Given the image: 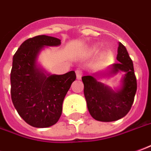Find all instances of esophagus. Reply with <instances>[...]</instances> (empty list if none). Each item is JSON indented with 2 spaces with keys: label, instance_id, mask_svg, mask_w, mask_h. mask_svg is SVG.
Listing matches in <instances>:
<instances>
[{
  "label": "esophagus",
  "instance_id": "34e87169",
  "mask_svg": "<svg viewBox=\"0 0 151 151\" xmlns=\"http://www.w3.org/2000/svg\"><path fill=\"white\" fill-rule=\"evenodd\" d=\"M76 79L80 80L82 77V71L81 70H76Z\"/></svg>",
  "mask_w": 151,
  "mask_h": 151
}]
</instances>
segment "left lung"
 <instances>
[{
	"instance_id": "obj_1",
	"label": "left lung",
	"mask_w": 151,
	"mask_h": 151,
	"mask_svg": "<svg viewBox=\"0 0 151 151\" xmlns=\"http://www.w3.org/2000/svg\"><path fill=\"white\" fill-rule=\"evenodd\" d=\"M117 60L119 62L106 69L82 77L84 94L90 115L100 122H113L125 117L132 108L137 92V78L133 63L128 52L121 42L118 43ZM122 71L124 76L120 85L115 89L97 80L108 78Z\"/></svg>"
}]
</instances>
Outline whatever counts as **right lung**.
<instances>
[{"mask_svg":"<svg viewBox=\"0 0 151 151\" xmlns=\"http://www.w3.org/2000/svg\"><path fill=\"white\" fill-rule=\"evenodd\" d=\"M60 45L59 38L38 35L25 40L13 57L11 99L19 115L34 127L58 122L64 98L76 78L74 70L52 75L38 64V56L45 47Z\"/></svg>","mask_w":151,"mask_h":151,"instance_id":"1","label":"right lung"}]
</instances>
